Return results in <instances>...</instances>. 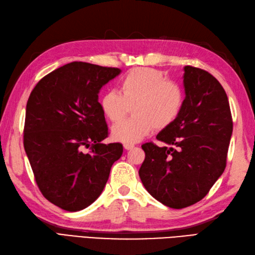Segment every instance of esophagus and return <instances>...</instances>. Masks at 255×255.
Instances as JSON below:
<instances>
[{
  "mask_svg": "<svg viewBox=\"0 0 255 255\" xmlns=\"http://www.w3.org/2000/svg\"><path fill=\"white\" fill-rule=\"evenodd\" d=\"M124 147L126 149H131L134 147V144H132V143H125V144H124Z\"/></svg>",
  "mask_w": 255,
  "mask_h": 255,
  "instance_id": "obj_1",
  "label": "esophagus"
}]
</instances>
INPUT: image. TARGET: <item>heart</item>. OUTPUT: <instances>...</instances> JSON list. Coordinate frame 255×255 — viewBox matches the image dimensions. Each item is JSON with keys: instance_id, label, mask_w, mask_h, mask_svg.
Listing matches in <instances>:
<instances>
[{"instance_id": "b5f03b06", "label": "heart", "mask_w": 255, "mask_h": 255, "mask_svg": "<svg viewBox=\"0 0 255 255\" xmlns=\"http://www.w3.org/2000/svg\"><path fill=\"white\" fill-rule=\"evenodd\" d=\"M119 92L110 90L100 98V108L112 123L122 121L132 107L133 119L117 124L113 138L124 143L140 141L153 128L166 129L179 119L185 103V91L161 71L134 68L119 82Z\"/></svg>"}]
</instances>
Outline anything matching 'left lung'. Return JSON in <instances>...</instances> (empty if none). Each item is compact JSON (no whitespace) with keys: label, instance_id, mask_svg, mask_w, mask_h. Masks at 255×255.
Returning <instances> with one entry per match:
<instances>
[{"label":"left lung","instance_id":"8db88e82","mask_svg":"<svg viewBox=\"0 0 255 255\" xmlns=\"http://www.w3.org/2000/svg\"><path fill=\"white\" fill-rule=\"evenodd\" d=\"M185 103L171 126L142 145L145 159L139 170L146 191L167 207L182 209L200 201L226 167L233 132L230 102L209 72L184 68Z\"/></svg>","mask_w":255,"mask_h":255}]
</instances>
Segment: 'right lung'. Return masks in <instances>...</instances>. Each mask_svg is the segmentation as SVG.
Here are the masks:
<instances>
[{"label": "right lung", "instance_id": "obj_1", "mask_svg": "<svg viewBox=\"0 0 255 255\" xmlns=\"http://www.w3.org/2000/svg\"><path fill=\"white\" fill-rule=\"evenodd\" d=\"M119 68L74 61L45 75L25 109L23 145L42 195L65 211L83 210L99 197L123 144L109 136L98 102Z\"/></svg>", "mask_w": 255, "mask_h": 255}]
</instances>
